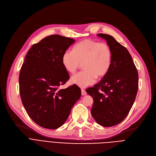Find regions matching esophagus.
Masks as SVG:
<instances>
[{
  "instance_id": "34e87169",
  "label": "esophagus",
  "mask_w": 156,
  "mask_h": 156,
  "mask_svg": "<svg viewBox=\"0 0 156 156\" xmlns=\"http://www.w3.org/2000/svg\"><path fill=\"white\" fill-rule=\"evenodd\" d=\"M81 95H86V94H87V92H86V91L84 89H81Z\"/></svg>"
}]
</instances>
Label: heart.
Here are the masks:
<instances>
[{"label": "heart", "mask_w": 156, "mask_h": 156, "mask_svg": "<svg viewBox=\"0 0 156 156\" xmlns=\"http://www.w3.org/2000/svg\"><path fill=\"white\" fill-rule=\"evenodd\" d=\"M112 53L109 45L92 39H85L74 45L72 51L62 55L64 68L71 73H75L83 63L84 69L71 78V82L80 87L93 84L96 78H101L109 72L112 64Z\"/></svg>", "instance_id": "heart-1"}]
</instances>
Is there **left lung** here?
I'll use <instances>...</instances> for the list:
<instances>
[{"label":"left lung","instance_id":"8db88e82","mask_svg":"<svg viewBox=\"0 0 156 156\" xmlns=\"http://www.w3.org/2000/svg\"><path fill=\"white\" fill-rule=\"evenodd\" d=\"M97 35L111 47L112 64L107 75L86 92L94 99L92 117L99 125L110 127L123 121L132 108L138 88V75L126 48L109 35Z\"/></svg>","mask_w":156,"mask_h":156}]
</instances>
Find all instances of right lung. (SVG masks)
I'll list each match as a JSON object with an SVG mask.
<instances>
[{
    "instance_id": "1",
    "label": "right lung",
    "mask_w": 156,
    "mask_h": 156,
    "mask_svg": "<svg viewBox=\"0 0 156 156\" xmlns=\"http://www.w3.org/2000/svg\"><path fill=\"white\" fill-rule=\"evenodd\" d=\"M75 42L59 35L48 36L32 45L21 66L19 83L22 103L30 118L43 128L61 126L81 97L76 85L59 88L69 79L62 55Z\"/></svg>"
}]
</instances>
